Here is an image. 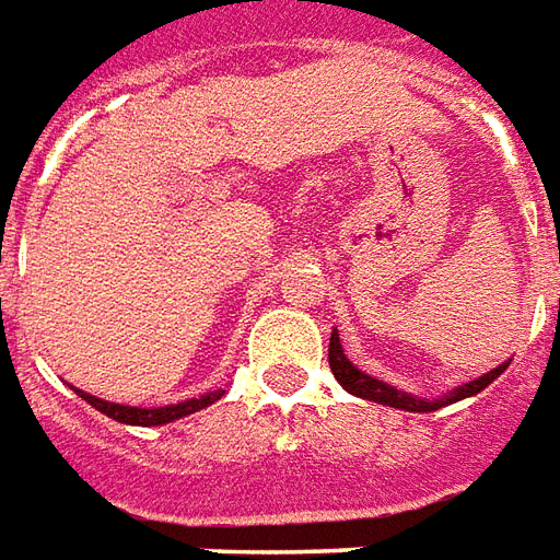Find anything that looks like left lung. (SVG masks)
Returning a JSON list of instances; mask_svg holds the SVG:
<instances>
[{"instance_id": "left-lung-1", "label": "left lung", "mask_w": 560, "mask_h": 560, "mask_svg": "<svg viewBox=\"0 0 560 560\" xmlns=\"http://www.w3.org/2000/svg\"><path fill=\"white\" fill-rule=\"evenodd\" d=\"M328 364H331V371H335L337 383L347 388L350 395L364 400H374V404H386V407H398V410H407V413H431V410H440V407H446V404H455V400L470 398V395H477L482 388L489 386L491 380H498V376L506 371V364L501 368H494L489 374H482L474 383H464L462 388H455L452 395L440 400H422L413 398V395H404L395 386H386L383 380H374V376L362 374L355 364L343 355V347H340V337L337 331H331V340H328Z\"/></svg>"}]
</instances>
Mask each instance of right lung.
Here are the masks:
<instances>
[{"label":"right lung","mask_w":560,"mask_h":560,"mask_svg":"<svg viewBox=\"0 0 560 560\" xmlns=\"http://www.w3.org/2000/svg\"><path fill=\"white\" fill-rule=\"evenodd\" d=\"M78 395H81L86 404H93L98 413L110 416V419H117L122 425H165V422H174V419H180V416L196 413V410H205L208 404L223 398V392H208V395H201V398H189L184 404H168V407H153V410H141V407H122V404H110V400L93 398V395H83L81 388H78Z\"/></svg>","instance_id":"add662e5"}]
</instances>
